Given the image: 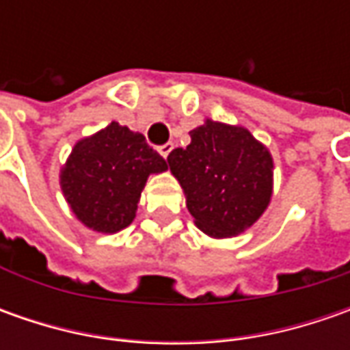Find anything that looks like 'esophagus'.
Masks as SVG:
<instances>
[{
  "instance_id": "1",
  "label": "esophagus",
  "mask_w": 350,
  "mask_h": 350,
  "mask_svg": "<svg viewBox=\"0 0 350 350\" xmlns=\"http://www.w3.org/2000/svg\"><path fill=\"white\" fill-rule=\"evenodd\" d=\"M171 150H173V144H163V146L157 148V152L163 155V157H167V155L171 154Z\"/></svg>"
}]
</instances>
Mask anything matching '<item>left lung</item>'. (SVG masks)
<instances>
[{"label": "left lung", "instance_id": "obj_1", "mask_svg": "<svg viewBox=\"0 0 350 350\" xmlns=\"http://www.w3.org/2000/svg\"><path fill=\"white\" fill-rule=\"evenodd\" d=\"M191 144L167 155L196 228L214 239L249 230L273 196L275 163L269 148L247 128L206 118Z\"/></svg>", "mask_w": 350, "mask_h": 350}]
</instances>
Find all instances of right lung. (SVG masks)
Masks as SVG:
<instances>
[{"label":"right lung","mask_w":350,"mask_h":350,"mask_svg":"<svg viewBox=\"0 0 350 350\" xmlns=\"http://www.w3.org/2000/svg\"><path fill=\"white\" fill-rule=\"evenodd\" d=\"M167 161L140 132L113 120L75 142L60 169V189L74 216L97 234H116L136 218L142 191Z\"/></svg>","instance_id":"1"}]
</instances>
